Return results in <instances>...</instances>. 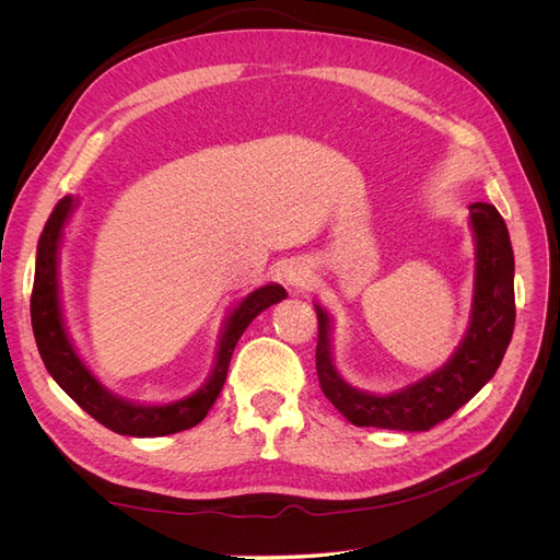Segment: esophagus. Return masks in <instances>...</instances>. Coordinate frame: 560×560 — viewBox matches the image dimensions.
<instances>
[{"label": "esophagus", "mask_w": 560, "mask_h": 560, "mask_svg": "<svg viewBox=\"0 0 560 560\" xmlns=\"http://www.w3.org/2000/svg\"><path fill=\"white\" fill-rule=\"evenodd\" d=\"M284 280H287V284H292V287H306L311 282V270H308L306 264L292 261L290 266L284 268Z\"/></svg>", "instance_id": "34e87169"}]
</instances>
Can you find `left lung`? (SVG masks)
I'll return each instance as SVG.
<instances>
[{
	"label": "left lung",
	"instance_id": "left-lung-1",
	"mask_svg": "<svg viewBox=\"0 0 560 560\" xmlns=\"http://www.w3.org/2000/svg\"><path fill=\"white\" fill-rule=\"evenodd\" d=\"M469 224L477 243L469 327L453 358L432 374L374 395L346 383L331 358V317L317 306L315 366L325 397L358 428L428 432L451 418L495 376L514 334V252L504 219L490 202H471Z\"/></svg>",
	"mask_w": 560,
	"mask_h": 560
}]
</instances>
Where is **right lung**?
<instances>
[{
  "instance_id": "1",
  "label": "right lung",
  "mask_w": 560,
  "mask_h": 560,
  "mask_svg": "<svg viewBox=\"0 0 560 560\" xmlns=\"http://www.w3.org/2000/svg\"><path fill=\"white\" fill-rule=\"evenodd\" d=\"M74 208L77 198L72 196H65L62 200H58V206L50 212L37 245V268L35 287H32L30 299V315L32 329H35V341L48 374L54 376V381L81 406L83 411L93 416L100 425L109 428L116 434L165 436L198 425L212 409L219 393H222L229 374L231 354L235 343H238V338L261 311L287 299L284 287L273 282L264 284L259 290L247 294L238 306L229 313L222 336H219L217 358L210 376L196 393L167 404L128 401L109 393V389L91 374V369L81 362L62 322L58 296V254L62 229L67 224V219L72 217Z\"/></svg>"
}]
</instances>
